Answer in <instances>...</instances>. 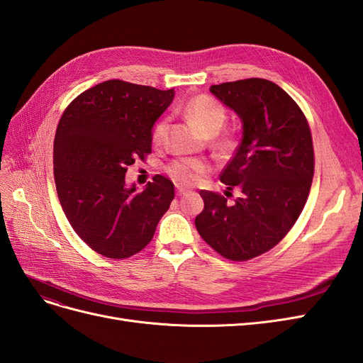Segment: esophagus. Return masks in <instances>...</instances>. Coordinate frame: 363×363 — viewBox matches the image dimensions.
<instances>
[{"instance_id": "esophagus-1", "label": "esophagus", "mask_w": 363, "mask_h": 363, "mask_svg": "<svg viewBox=\"0 0 363 363\" xmlns=\"http://www.w3.org/2000/svg\"><path fill=\"white\" fill-rule=\"evenodd\" d=\"M184 194H188V191L182 189V188H177V195H179V196H182V195H184Z\"/></svg>"}]
</instances>
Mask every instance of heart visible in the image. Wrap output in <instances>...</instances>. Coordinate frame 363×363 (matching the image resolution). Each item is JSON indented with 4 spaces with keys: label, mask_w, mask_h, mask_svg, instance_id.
<instances>
[{
    "label": "heart",
    "mask_w": 363,
    "mask_h": 363,
    "mask_svg": "<svg viewBox=\"0 0 363 363\" xmlns=\"http://www.w3.org/2000/svg\"><path fill=\"white\" fill-rule=\"evenodd\" d=\"M186 115L189 116L192 123L199 127L204 135H216L221 127L224 125L227 119V112L223 104H219L211 96H196L189 104L186 106ZM164 131V123H159L152 131V139L155 142H159L163 136ZM212 145L216 151L221 155H227V152L235 148V139L228 135L215 136L212 139ZM208 169V163L201 159H180L172 162L168 167V172L171 177L183 184L189 186L199 182L201 175Z\"/></svg>",
    "instance_id": "b5f03b06"
}]
</instances>
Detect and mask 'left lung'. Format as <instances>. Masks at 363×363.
Masks as SVG:
<instances>
[{
	"label": "left lung",
	"instance_id": "8db88e82",
	"mask_svg": "<svg viewBox=\"0 0 363 363\" xmlns=\"http://www.w3.org/2000/svg\"><path fill=\"white\" fill-rule=\"evenodd\" d=\"M211 92L242 123V139L221 174L240 196L227 203L201 191L204 208L195 227L223 257L248 260L277 245L303 211L313 177L311 128L301 108L269 80L213 84Z\"/></svg>",
	"mask_w": 363,
	"mask_h": 363
}]
</instances>
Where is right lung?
Returning <instances> with one entry per match:
<instances>
[{
    "instance_id": "1",
    "label": "right lung",
    "mask_w": 363,
    "mask_h": 363,
    "mask_svg": "<svg viewBox=\"0 0 363 363\" xmlns=\"http://www.w3.org/2000/svg\"><path fill=\"white\" fill-rule=\"evenodd\" d=\"M174 89L107 80L67 107L54 138V180L74 232L94 251L127 259L144 250L174 199L156 175L144 191L125 183L130 164L151 152L152 125Z\"/></svg>"
}]
</instances>
